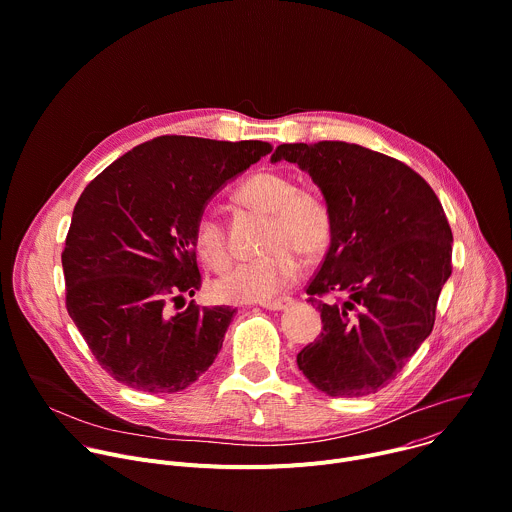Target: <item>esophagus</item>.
Here are the masks:
<instances>
[{"label":"esophagus","instance_id":"esophagus-1","mask_svg":"<svg viewBox=\"0 0 512 512\" xmlns=\"http://www.w3.org/2000/svg\"><path fill=\"white\" fill-rule=\"evenodd\" d=\"M291 303H293V299H291V297H279V299L261 301L259 305H261V307H265V309H271V311H281V309H287Z\"/></svg>","mask_w":512,"mask_h":512}]
</instances>
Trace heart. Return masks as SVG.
Wrapping results in <instances>:
<instances>
[{
    "label": "heart",
    "mask_w": 512,
    "mask_h": 512,
    "mask_svg": "<svg viewBox=\"0 0 512 512\" xmlns=\"http://www.w3.org/2000/svg\"><path fill=\"white\" fill-rule=\"evenodd\" d=\"M237 201L269 215L265 253L259 259L239 263L223 275L217 295L233 303L265 301L287 287L301 269V255L317 257L331 237V213L327 203L309 189H297L283 173L263 170L237 189ZM195 249L213 269H225L231 251L223 223L213 213H203L195 223Z\"/></svg>",
    "instance_id": "obj_1"
}]
</instances>
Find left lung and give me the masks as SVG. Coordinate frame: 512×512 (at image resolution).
<instances>
[{
  "instance_id": "left-lung-1",
  "label": "left lung",
  "mask_w": 512,
  "mask_h": 512,
  "mask_svg": "<svg viewBox=\"0 0 512 512\" xmlns=\"http://www.w3.org/2000/svg\"><path fill=\"white\" fill-rule=\"evenodd\" d=\"M331 213L329 249L307 285L323 331L297 354L319 392L360 398L388 386L430 335L452 273V231L430 185L404 162L360 144H281ZM321 294L338 299L317 302Z\"/></svg>"
}]
</instances>
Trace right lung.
<instances>
[{
  "label": "right lung",
  "mask_w": 512,
  "mask_h": 512,
  "mask_svg": "<svg viewBox=\"0 0 512 512\" xmlns=\"http://www.w3.org/2000/svg\"><path fill=\"white\" fill-rule=\"evenodd\" d=\"M271 150L261 140L158 136L80 195L62 253L66 307L120 384L173 394L215 362L235 309L173 303L201 289L193 233L207 203Z\"/></svg>",
  "instance_id": "right-lung-1"
}]
</instances>
